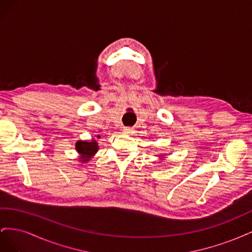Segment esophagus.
I'll use <instances>...</instances> for the list:
<instances>
[{"instance_id":"1","label":"esophagus","mask_w":252,"mask_h":252,"mask_svg":"<svg viewBox=\"0 0 252 252\" xmlns=\"http://www.w3.org/2000/svg\"><path fill=\"white\" fill-rule=\"evenodd\" d=\"M123 133L130 135V134L134 133V130H133V128H131V127H125V128L123 129Z\"/></svg>"}]
</instances>
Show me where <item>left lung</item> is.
<instances>
[{
  "mask_svg": "<svg viewBox=\"0 0 252 252\" xmlns=\"http://www.w3.org/2000/svg\"><path fill=\"white\" fill-rule=\"evenodd\" d=\"M158 158H159V161H162V159H164L166 157H165V155H158Z\"/></svg>",
  "mask_w": 252,
  "mask_h": 252,
  "instance_id": "obj_1",
  "label": "left lung"
}]
</instances>
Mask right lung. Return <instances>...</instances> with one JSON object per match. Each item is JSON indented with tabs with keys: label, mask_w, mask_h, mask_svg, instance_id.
<instances>
[{
	"label": "right lung",
	"mask_w": 252,
	"mask_h": 252,
	"mask_svg": "<svg viewBox=\"0 0 252 252\" xmlns=\"http://www.w3.org/2000/svg\"><path fill=\"white\" fill-rule=\"evenodd\" d=\"M101 135H96V139H100ZM96 139L93 138L90 141H78L75 143V150L79 155V162L88 163L90 158H93L94 155L98 151V144Z\"/></svg>",
	"instance_id": "add662e5"
}]
</instances>
